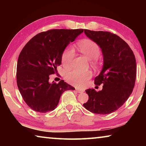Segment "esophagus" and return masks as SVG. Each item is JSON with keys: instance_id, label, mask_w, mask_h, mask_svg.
Returning a JSON list of instances; mask_svg holds the SVG:
<instances>
[{"instance_id": "obj_1", "label": "esophagus", "mask_w": 146, "mask_h": 146, "mask_svg": "<svg viewBox=\"0 0 146 146\" xmlns=\"http://www.w3.org/2000/svg\"><path fill=\"white\" fill-rule=\"evenodd\" d=\"M76 91H77V92L78 93H83V91L82 90H78V89H76Z\"/></svg>"}]
</instances>
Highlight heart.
Returning <instances> with one entry per match:
<instances>
[{
	"label": "heart",
	"mask_w": 146,
	"mask_h": 146,
	"mask_svg": "<svg viewBox=\"0 0 146 146\" xmlns=\"http://www.w3.org/2000/svg\"><path fill=\"white\" fill-rule=\"evenodd\" d=\"M78 46L82 53L89 60H92L93 64L96 63L98 57L100 56L101 50L99 46L91 40H83L78 44ZM75 57V51L71 46H68L64 49L62 54V63L66 67H69L73 63ZM92 74L90 71L82 72L76 70L68 71L65 75L66 80L71 84L77 87H82L90 79Z\"/></svg>",
	"instance_id": "b5f03b06"
}]
</instances>
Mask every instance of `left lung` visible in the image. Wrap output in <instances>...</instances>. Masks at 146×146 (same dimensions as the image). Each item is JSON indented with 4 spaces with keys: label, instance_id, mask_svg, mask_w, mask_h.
Wrapping results in <instances>:
<instances>
[{
    "label": "left lung",
    "instance_id": "8db88e82",
    "mask_svg": "<svg viewBox=\"0 0 146 146\" xmlns=\"http://www.w3.org/2000/svg\"><path fill=\"white\" fill-rule=\"evenodd\" d=\"M84 33L102 49L104 65L95 78V84H103L102 90H86L89 99L83 106L95 114H110L120 108L132 93L137 75L135 56L129 45L117 35L89 29H84Z\"/></svg>",
    "mask_w": 146,
    "mask_h": 146
}]
</instances>
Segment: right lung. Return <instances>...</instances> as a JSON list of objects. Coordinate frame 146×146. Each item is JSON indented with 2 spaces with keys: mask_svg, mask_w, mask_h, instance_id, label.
Here are the masks:
<instances>
[{
  "mask_svg": "<svg viewBox=\"0 0 146 146\" xmlns=\"http://www.w3.org/2000/svg\"><path fill=\"white\" fill-rule=\"evenodd\" d=\"M84 31L83 29H54L41 32L28 41L19 56L17 83L22 97L31 110L47 113L56 108L62 94L75 88L61 80L49 83L56 73L64 49Z\"/></svg>",
  "mask_w": 146,
  "mask_h": 146,
  "instance_id": "obj_1",
  "label": "right lung"
}]
</instances>
